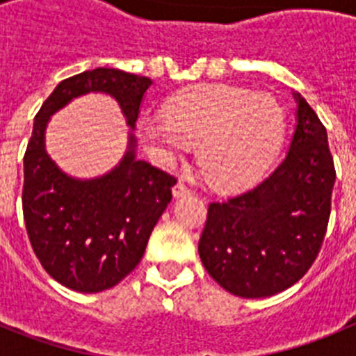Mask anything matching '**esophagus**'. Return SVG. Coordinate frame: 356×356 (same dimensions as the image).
I'll return each instance as SVG.
<instances>
[{
	"instance_id": "1",
	"label": "esophagus",
	"mask_w": 356,
	"mask_h": 356,
	"mask_svg": "<svg viewBox=\"0 0 356 356\" xmlns=\"http://www.w3.org/2000/svg\"><path fill=\"white\" fill-rule=\"evenodd\" d=\"M188 194H191V191H188V188L185 187L181 181H178V184L172 187V196L175 197H185V196H188Z\"/></svg>"
}]
</instances>
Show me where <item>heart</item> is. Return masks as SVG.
Masks as SVG:
<instances>
[{"label": "heart", "mask_w": 356, "mask_h": 356, "mask_svg": "<svg viewBox=\"0 0 356 356\" xmlns=\"http://www.w3.org/2000/svg\"><path fill=\"white\" fill-rule=\"evenodd\" d=\"M147 149L163 163L197 146L210 184L237 191L262 178L282 149L285 112L275 96L234 85H197L171 99L165 115L137 127Z\"/></svg>", "instance_id": "b5f03b06"}]
</instances>
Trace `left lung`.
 Masks as SVG:
<instances>
[{"instance_id":"1","label":"left lung","mask_w":356,"mask_h":356,"mask_svg":"<svg viewBox=\"0 0 356 356\" xmlns=\"http://www.w3.org/2000/svg\"><path fill=\"white\" fill-rule=\"evenodd\" d=\"M284 162L244 194L210 203L200 259L229 294L267 298L292 287L316 260L332 207L328 135L301 94Z\"/></svg>"}]
</instances>
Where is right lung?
<instances>
[{"label":"right lung","mask_w":356,"mask_h":356,"mask_svg":"<svg viewBox=\"0 0 356 356\" xmlns=\"http://www.w3.org/2000/svg\"><path fill=\"white\" fill-rule=\"evenodd\" d=\"M151 83L121 69L97 67L60 81L35 115L24 153V225L44 269L72 291L102 292L130 275L171 203L175 178L137 159L135 122ZM90 92L120 103L131 128L129 146L108 173L74 179L47 155L45 128L53 113Z\"/></svg>","instance_id":"add662e5"}]
</instances>
